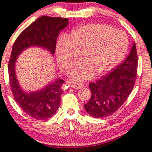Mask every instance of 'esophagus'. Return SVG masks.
<instances>
[{
	"label": "esophagus",
	"mask_w": 152,
	"mask_h": 152,
	"mask_svg": "<svg viewBox=\"0 0 152 152\" xmlns=\"http://www.w3.org/2000/svg\"><path fill=\"white\" fill-rule=\"evenodd\" d=\"M68 84L74 89H81L83 87V84L79 82H68Z\"/></svg>",
	"instance_id": "1"
}]
</instances>
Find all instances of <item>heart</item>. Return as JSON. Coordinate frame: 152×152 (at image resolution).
<instances>
[{
    "instance_id": "heart-1",
    "label": "heart",
    "mask_w": 152,
    "mask_h": 152,
    "mask_svg": "<svg viewBox=\"0 0 152 152\" xmlns=\"http://www.w3.org/2000/svg\"><path fill=\"white\" fill-rule=\"evenodd\" d=\"M128 47L127 36L105 24H87L73 30L60 39L56 55L62 68L68 69L81 54L82 61L70 69L75 80L101 76L114 68L122 60Z\"/></svg>"
}]
</instances>
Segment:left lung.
<instances>
[{
	"instance_id": "obj_1",
	"label": "left lung",
	"mask_w": 152,
	"mask_h": 152,
	"mask_svg": "<svg viewBox=\"0 0 152 152\" xmlns=\"http://www.w3.org/2000/svg\"><path fill=\"white\" fill-rule=\"evenodd\" d=\"M138 72V55L133 43L129 55L111 73L89 84L92 95L84 108L95 118H104L116 112L133 89Z\"/></svg>"
}]
</instances>
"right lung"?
Masks as SVG:
<instances>
[{
  "instance_id": "add662e5",
  "label": "right lung",
  "mask_w": 152,
  "mask_h": 152,
  "mask_svg": "<svg viewBox=\"0 0 152 152\" xmlns=\"http://www.w3.org/2000/svg\"><path fill=\"white\" fill-rule=\"evenodd\" d=\"M68 24L67 18L42 16L25 28L13 45L8 65L9 84L13 97L25 114L37 120H46L55 114L63 93L62 85L65 81L58 79L41 90L26 93L19 85L14 71V64L17 56L31 46L45 48L52 55L55 54L57 36Z\"/></svg>"
}]
</instances>
